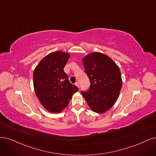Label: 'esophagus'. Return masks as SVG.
I'll use <instances>...</instances> for the list:
<instances>
[{"label": "esophagus", "mask_w": 156, "mask_h": 156, "mask_svg": "<svg viewBox=\"0 0 156 156\" xmlns=\"http://www.w3.org/2000/svg\"><path fill=\"white\" fill-rule=\"evenodd\" d=\"M75 85H76L77 86V87L79 88V83H78V82H76V83H75Z\"/></svg>", "instance_id": "esophagus-1"}]
</instances>
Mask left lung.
Wrapping results in <instances>:
<instances>
[{
  "instance_id": "obj_1",
  "label": "left lung",
  "mask_w": 156,
  "mask_h": 156,
  "mask_svg": "<svg viewBox=\"0 0 156 156\" xmlns=\"http://www.w3.org/2000/svg\"><path fill=\"white\" fill-rule=\"evenodd\" d=\"M83 63L90 86L82 94L93 112H105L113 106L122 89L119 68L110 57L98 52L84 57Z\"/></svg>"
}]
</instances>
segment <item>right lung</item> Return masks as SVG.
I'll return each instance as SVG.
<instances>
[{"label": "right lung", "mask_w": 156, "mask_h": 156, "mask_svg": "<svg viewBox=\"0 0 156 156\" xmlns=\"http://www.w3.org/2000/svg\"><path fill=\"white\" fill-rule=\"evenodd\" d=\"M70 55L63 51L49 53L39 62L33 73V85L40 103L49 112H60L78 90L71 84L63 68Z\"/></svg>", "instance_id": "right-lung-1"}]
</instances>
